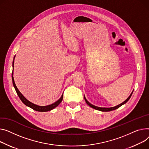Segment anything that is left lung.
<instances>
[{"label": "left lung", "instance_id": "8db88e82", "mask_svg": "<svg viewBox=\"0 0 149 149\" xmlns=\"http://www.w3.org/2000/svg\"><path fill=\"white\" fill-rule=\"evenodd\" d=\"M132 93H133V92L131 93V94L130 95V96H129L123 102H122V104H119V105H117V106H115V107H110V108H102V107H99L95 106V105H92V104H91L90 102H89L86 100V98L85 97V96H84V100H85L86 102L87 103V104L88 105L90 106L91 107H92V108L95 109V110H99V111H112V110H116V109H117L118 108H119L120 107H121V106L123 105V104H126V103L129 101V100H130V97H131Z\"/></svg>", "mask_w": 149, "mask_h": 149}]
</instances>
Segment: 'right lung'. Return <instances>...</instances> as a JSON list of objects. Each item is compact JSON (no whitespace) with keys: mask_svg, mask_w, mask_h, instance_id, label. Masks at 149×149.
I'll use <instances>...</instances> for the list:
<instances>
[{"mask_svg":"<svg viewBox=\"0 0 149 149\" xmlns=\"http://www.w3.org/2000/svg\"><path fill=\"white\" fill-rule=\"evenodd\" d=\"M14 58H15V56L14 57V61L13 62V69H14ZM12 80H13V83L14 85V87L15 89L16 92L18 95V96H19V99H20L21 101H22V102L25 104L26 106L32 108L33 110L37 111H40V112H45V111H50L53 109H54V108H56V107H57L59 104H61V102L63 100V94L62 95V96L61 97V98L59 99L58 101H57L56 102H55L54 103L51 104V105H48L47 106H39L37 105L36 104H34L33 103H32L31 102H30L29 101H28L27 99L21 93V92L18 91V88L17 87L15 82H14V77H13V72H12Z\"/></svg>","mask_w":149,"mask_h":149,"instance_id":"right-lung-1","label":"right lung"}]
</instances>
